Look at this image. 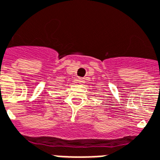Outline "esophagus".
<instances>
[{"mask_svg":"<svg viewBox=\"0 0 160 160\" xmlns=\"http://www.w3.org/2000/svg\"><path fill=\"white\" fill-rule=\"evenodd\" d=\"M78 81H79V83L80 84H83L84 81H85V80H84V79H81V78H80V79L78 80Z\"/></svg>","mask_w":160,"mask_h":160,"instance_id":"34e87169","label":"esophagus"}]
</instances>
